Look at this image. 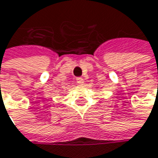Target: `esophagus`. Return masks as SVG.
<instances>
[{
  "label": "esophagus",
  "mask_w": 158,
  "mask_h": 158,
  "mask_svg": "<svg viewBox=\"0 0 158 158\" xmlns=\"http://www.w3.org/2000/svg\"><path fill=\"white\" fill-rule=\"evenodd\" d=\"M77 83L79 84V85H82L83 83H84V79L83 78H77Z\"/></svg>",
  "instance_id": "1"
}]
</instances>
